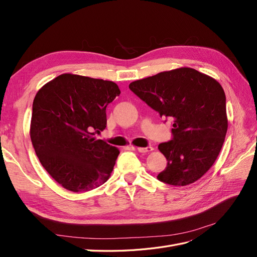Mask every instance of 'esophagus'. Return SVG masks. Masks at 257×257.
Wrapping results in <instances>:
<instances>
[{
	"label": "esophagus",
	"instance_id": "obj_1",
	"mask_svg": "<svg viewBox=\"0 0 257 257\" xmlns=\"http://www.w3.org/2000/svg\"><path fill=\"white\" fill-rule=\"evenodd\" d=\"M152 150H153L152 147H145V148L141 147V148H137V151L141 152V153H148V152H150Z\"/></svg>",
	"mask_w": 257,
	"mask_h": 257
}]
</instances>
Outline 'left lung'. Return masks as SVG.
Returning <instances> with one entry per match:
<instances>
[{
	"label": "left lung",
	"mask_w": 257,
	"mask_h": 257,
	"mask_svg": "<svg viewBox=\"0 0 257 257\" xmlns=\"http://www.w3.org/2000/svg\"><path fill=\"white\" fill-rule=\"evenodd\" d=\"M128 88L161 118L173 120V138L159 145L167 160L159 180L184 186L203 177L215 162L227 132L221 84L196 69L182 67L134 81Z\"/></svg>",
	"instance_id": "8db88e82"
}]
</instances>
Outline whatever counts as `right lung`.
I'll list each match as a JSON object with an SVG mask.
<instances>
[{
	"label": "right lung",
	"instance_id": "add662e5",
	"mask_svg": "<svg viewBox=\"0 0 257 257\" xmlns=\"http://www.w3.org/2000/svg\"><path fill=\"white\" fill-rule=\"evenodd\" d=\"M119 95L112 81L72 74L37 92L31 141L44 168L64 189L87 192L109 179L120 152L94 136L105 130L106 107Z\"/></svg>",
	"mask_w": 257,
	"mask_h": 257
}]
</instances>
